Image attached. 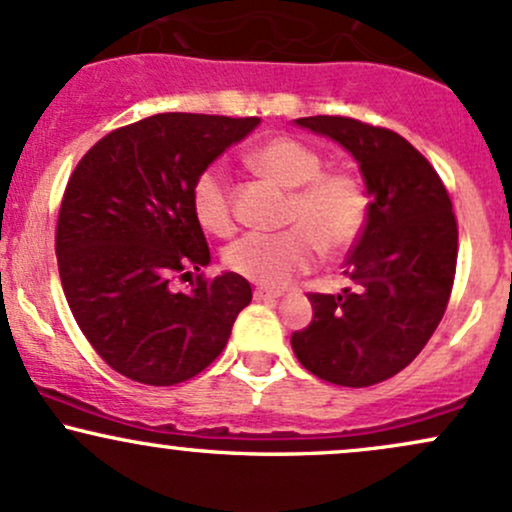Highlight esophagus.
Segmentation results:
<instances>
[{
    "label": "esophagus",
    "instance_id": "esophagus-1",
    "mask_svg": "<svg viewBox=\"0 0 512 512\" xmlns=\"http://www.w3.org/2000/svg\"><path fill=\"white\" fill-rule=\"evenodd\" d=\"M252 296H255L257 303H274L276 298H279V293H276V291H262V289H257L255 293H252Z\"/></svg>",
    "mask_w": 512,
    "mask_h": 512
}]
</instances>
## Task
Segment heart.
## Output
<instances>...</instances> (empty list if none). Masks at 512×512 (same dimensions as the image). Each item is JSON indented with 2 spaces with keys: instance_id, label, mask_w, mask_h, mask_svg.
Returning a JSON list of instances; mask_svg holds the SVG:
<instances>
[{
  "instance_id": "1",
  "label": "heart",
  "mask_w": 512,
  "mask_h": 512,
  "mask_svg": "<svg viewBox=\"0 0 512 512\" xmlns=\"http://www.w3.org/2000/svg\"><path fill=\"white\" fill-rule=\"evenodd\" d=\"M250 166L286 187L289 202L279 233H250L223 252V262L267 289H281L313 269L320 250L339 255L354 248L368 221V195L344 170H325V158L293 137H272L250 154ZM192 214L216 238L236 233L231 182L221 166L197 175L190 190Z\"/></svg>"
}]
</instances>
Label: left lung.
<instances>
[{"instance_id": "8db88e82", "label": "left lung", "mask_w": 512, "mask_h": 512, "mask_svg": "<svg viewBox=\"0 0 512 512\" xmlns=\"http://www.w3.org/2000/svg\"><path fill=\"white\" fill-rule=\"evenodd\" d=\"M334 139L366 180L368 221L346 257L342 293H308L313 322L293 332V354L320 380L368 387L407 368L448 308L457 267V219L424 154L385 127L342 115L298 117Z\"/></svg>"}]
</instances>
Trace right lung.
Listing matches in <instances>:
<instances>
[{
	"mask_svg": "<svg viewBox=\"0 0 512 512\" xmlns=\"http://www.w3.org/2000/svg\"><path fill=\"white\" fill-rule=\"evenodd\" d=\"M260 117L161 113L105 134L76 163L57 216L64 296L88 344L142 385L195 378L221 354L248 279L199 274L207 238L192 214V182Z\"/></svg>",
	"mask_w": 512,
	"mask_h": 512,
	"instance_id": "add662e5",
	"label": "right lung"
}]
</instances>
